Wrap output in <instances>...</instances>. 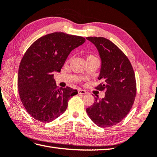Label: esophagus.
I'll use <instances>...</instances> for the list:
<instances>
[{
    "instance_id": "esophagus-1",
    "label": "esophagus",
    "mask_w": 157,
    "mask_h": 157,
    "mask_svg": "<svg viewBox=\"0 0 157 157\" xmlns=\"http://www.w3.org/2000/svg\"><path fill=\"white\" fill-rule=\"evenodd\" d=\"M78 94H81V95H84V94H87V91L83 90H78Z\"/></svg>"
}]
</instances>
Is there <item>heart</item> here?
Masks as SVG:
<instances>
[{"label":"heart","mask_w":157,"mask_h":157,"mask_svg":"<svg viewBox=\"0 0 157 157\" xmlns=\"http://www.w3.org/2000/svg\"><path fill=\"white\" fill-rule=\"evenodd\" d=\"M94 57H96L94 55H88L87 57V59H90V58H94Z\"/></svg>","instance_id":"obj_1"}]
</instances>
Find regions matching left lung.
<instances>
[{
  "label": "left lung",
  "instance_id": "left-lung-1",
  "mask_svg": "<svg viewBox=\"0 0 157 157\" xmlns=\"http://www.w3.org/2000/svg\"><path fill=\"white\" fill-rule=\"evenodd\" d=\"M86 39L96 46L101 59V83L96 89L105 91V98H96L86 111L98 126L107 128L120 123L133 105L137 92L135 72L128 57L110 40L102 37Z\"/></svg>",
  "mask_w": 157,
  "mask_h": 157
}]
</instances>
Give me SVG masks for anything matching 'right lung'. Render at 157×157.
Returning a JSON list of instances; mask_svg holds the SVG:
<instances>
[{
	"mask_svg": "<svg viewBox=\"0 0 157 157\" xmlns=\"http://www.w3.org/2000/svg\"><path fill=\"white\" fill-rule=\"evenodd\" d=\"M85 42L82 37L55 32L37 40L24 55L18 70V92L26 111L36 120H55L78 94L69 87H57L53 73L59 72L70 52Z\"/></svg>",
	"mask_w": 157,
	"mask_h": 157,
	"instance_id": "right-lung-1",
	"label": "right lung"
}]
</instances>
